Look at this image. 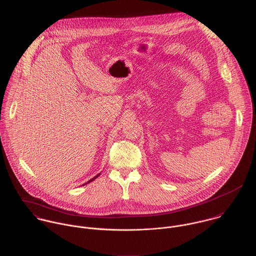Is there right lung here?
Instances as JSON below:
<instances>
[{
  "instance_id": "obj_1",
  "label": "right lung",
  "mask_w": 256,
  "mask_h": 256,
  "mask_svg": "<svg viewBox=\"0 0 256 256\" xmlns=\"http://www.w3.org/2000/svg\"><path fill=\"white\" fill-rule=\"evenodd\" d=\"M99 175H100V173H99V174H98V175H97V176H95V177H94V178H92V179H91V180H89V181H88V182H87V183H86V184H88V183H90V182H92V181H93V180H95V179H96V178H98V177H99ZM82 186H84V185H82Z\"/></svg>"
}]
</instances>
